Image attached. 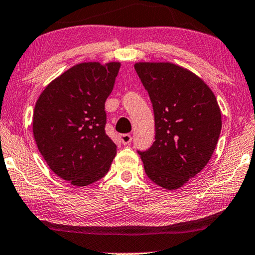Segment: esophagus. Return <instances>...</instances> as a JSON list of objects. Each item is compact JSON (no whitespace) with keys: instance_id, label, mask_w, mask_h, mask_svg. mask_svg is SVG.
Wrapping results in <instances>:
<instances>
[{"instance_id":"obj_1","label":"esophagus","mask_w":255,"mask_h":255,"mask_svg":"<svg viewBox=\"0 0 255 255\" xmlns=\"http://www.w3.org/2000/svg\"><path fill=\"white\" fill-rule=\"evenodd\" d=\"M120 140L124 145H128V144L131 142V135H129V134L120 135Z\"/></svg>"}]
</instances>
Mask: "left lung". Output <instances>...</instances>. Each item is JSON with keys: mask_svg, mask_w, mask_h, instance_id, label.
<instances>
[{"mask_svg": "<svg viewBox=\"0 0 255 255\" xmlns=\"http://www.w3.org/2000/svg\"><path fill=\"white\" fill-rule=\"evenodd\" d=\"M135 70L149 93L155 140L139 152L147 177L177 190L204 169L222 127L221 110L212 89L188 68L169 62H138Z\"/></svg>", "mask_w": 255, "mask_h": 255, "instance_id": "8db88e82", "label": "left lung"}]
</instances>
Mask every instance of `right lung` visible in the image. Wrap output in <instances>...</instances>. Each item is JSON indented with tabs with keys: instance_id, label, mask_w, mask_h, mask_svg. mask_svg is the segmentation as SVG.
I'll use <instances>...</instances> for the list:
<instances>
[{
	"instance_id": "right-lung-1",
	"label": "right lung",
	"mask_w": 255,
	"mask_h": 255,
	"mask_svg": "<svg viewBox=\"0 0 255 255\" xmlns=\"http://www.w3.org/2000/svg\"><path fill=\"white\" fill-rule=\"evenodd\" d=\"M121 64L86 62L45 87L33 113L37 149L57 176L77 187L101 180L117 154L105 134V101Z\"/></svg>"
}]
</instances>
